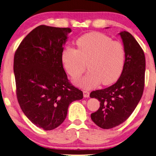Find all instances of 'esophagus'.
I'll return each instance as SVG.
<instances>
[{
    "instance_id": "34e87169",
    "label": "esophagus",
    "mask_w": 156,
    "mask_h": 156,
    "mask_svg": "<svg viewBox=\"0 0 156 156\" xmlns=\"http://www.w3.org/2000/svg\"><path fill=\"white\" fill-rule=\"evenodd\" d=\"M83 96L85 98H89L90 97V92L87 91H83Z\"/></svg>"
}]
</instances>
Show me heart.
Returning a JSON list of instances; mask_svg holds the SVG:
<instances>
[{
    "instance_id": "b5f03b06",
    "label": "heart",
    "mask_w": 156,
    "mask_h": 156,
    "mask_svg": "<svg viewBox=\"0 0 156 156\" xmlns=\"http://www.w3.org/2000/svg\"><path fill=\"white\" fill-rule=\"evenodd\" d=\"M75 44L77 49H64L61 59L64 68L73 78L85 71L87 63L90 71L77 79L76 84L89 90L101 82L107 86L118 79L125 64V49L121 42L100 32H91L79 38Z\"/></svg>"
}]
</instances>
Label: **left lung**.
Listing matches in <instances>:
<instances>
[{"mask_svg": "<svg viewBox=\"0 0 156 156\" xmlns=\"http://www.w3.org/2000/svg\"><path fill=\"white\" fill-rule=\"evenodd\" d=\"M119 34L125 49L121 76L113 86L93 91L90 95L101 102L91 119L103 129L116 127L130 116L141 98L145 85V58L142 48L128 32L122 31Z\"/></svg>", "mask_w": 156, "mask_h": 156, "instance_id": "1", "label": "left lung"}]
</instances>
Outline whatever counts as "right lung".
I'll return each instance as SVG.
<instances>
[{
    "mask_svg": "<svg viewBox=\"0 0 156 156\" xmlns=\"http://www.w3.org/2000/svg\"><path fill=\"white\" fill-rule=\"evenodd\" d=\"M71 32L69 28L41 25L20 43L14 55L17 101L37 127L51 130L66 119L69 105L83 92L69 83L61 55Z\"/></svg>",
    "mask_w": 156,
    "mask_h": 156,
    "instance_id": "obj_1",
    "label": "right lung"
}]
</instances>
